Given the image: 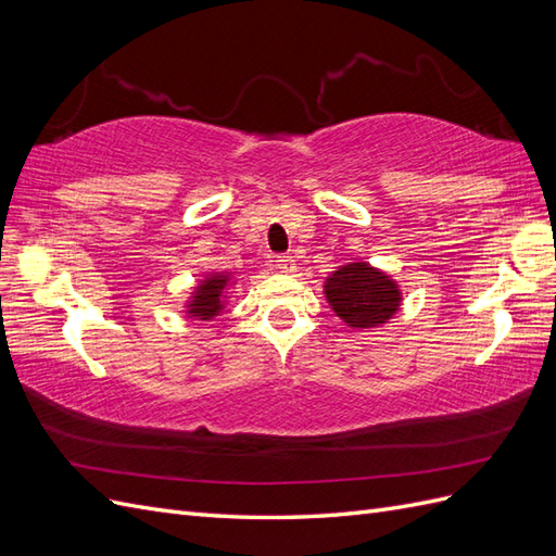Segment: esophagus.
<instances>
[{
  "label": "esophagus",
  "mask_w": 556,
  "mask_h": 556,
  "mask_svg": "<svg viewBox=\"0 0 556 556\" xmlns=\"http://www.w3.org/2000/svg\"><path fill=\"white\" fill-rule=\"evenodd\" d=\"M276 268L282 274H294L296 271V262L292 257H276Z\"/></svg>",
  "instance_id": "esophagus-1"
}]
</instances>
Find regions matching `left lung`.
<instances>
[{
  "mask_svg": "<svg viewBox=\"0 0 556 556\" xmlns=\"http://www.w3.org/2000/svg\"><path fill=\"white\" fill-rule=\"evenodd\" d=\"M323 288L336 317L357 331L387 325L399 313L403 301L401 285L382 268L364 260L336 268L327 276Z\"/></svg>",
  "mask_w": 556,
  "mask_h": 556,
  "instance_id": "1",
  "label": "left lung"
}]
</instances>
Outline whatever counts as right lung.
<instances>
[{
    "label": "right lung",
    "instance_id": "add662e5",
    "mask_svg": "<svg viewBox=\"0 0 556 556\" xmlns=\"http://www.w3.org/2000/svg\"><path fill=\"white\" fill-rule=\"evenodd\" d=\"M237 282L231 278V274L220 271V274H206L192 288L188 301L182 304V313L190 319H201V323H208V319L220 315L227 308L229 301V290L231 285Z\"/></svg>",
    "mask_w": 556,
    "mask_h": 556
}]
</instances>
